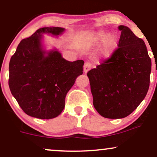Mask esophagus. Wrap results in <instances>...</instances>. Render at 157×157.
<instances>
[{
  "label": "esophagus",
  "mask_w": 157,
  "mask_h": 157,
  "mask_svg": "<svg viewBox=\"0 0 157 157\" xmlns=\"http://www.w3.org/2000/svg\"><path fill=\"white\" fill-rule=\"evenodd\" d=\"M91 68V65L90 63H85L84 66H83V72L84 74H86V73L89 71Z\"/></svg>",
  "instance_id": "esophagus-1"
}]
</instances>
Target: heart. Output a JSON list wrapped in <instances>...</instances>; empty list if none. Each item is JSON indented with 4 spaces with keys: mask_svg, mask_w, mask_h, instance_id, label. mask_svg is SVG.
<instances>
[{
    "mask_svg": "<svg viewBox=\"0 0 157 157\" xmlns=\"http://www.w3.org/2000/svg\"><path fill=\"white\" fill-rule=\"evenodd\" d=\"M118 36L115 33H106L105 30H100L90 36L86 42L88 49H96L100 47L99 54L101 59H109L118 47Z\"/></svg>",
    "mask_w": 157,
    "mask_h": 157,
    "instance_id": "heart-1",
    "label": "heart"
}]
</instances>
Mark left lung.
I'll use <instances>...</instances> for the list:
<instances>
[{
  "instance_id": "left-lung-1",
  "label": "left lung",
  "mask_w": 157,
  "mask_h": 157,
  "mask_svg": "<svg viewBox=\"0 0 157 157\" xmlns=\"http://www.w3.org/2000/svg\"><path fill=\"white\" fill-rule=\"evenodd\" d=\"M118 29L119 48L87 74L94 108L108 119L126 117L138 107L149 90L151 71L144 41L127 26Z\"/></svg>"
}]
</instances>
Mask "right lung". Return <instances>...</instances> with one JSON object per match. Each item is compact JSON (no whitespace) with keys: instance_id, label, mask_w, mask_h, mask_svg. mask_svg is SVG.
<instances>
[{"instance_id":"right-lung-1","label":"right lung","mask_w":157,"mask_h":157,"mask_svg":"<svg viewBox=\"0 0 157 157\" xmlns=\"http://www.w3.org/2000/svg\"><path fill=\"white\" fill-rule=\"evenodd\" d=\"M65 29L44 27L18 44L9 63L12 95L23 111L40 119L57 117L77 77L83 74V60L68 61L57 48L46 50L44 34L61 35Z\"/></svg>"}]
</instances>
